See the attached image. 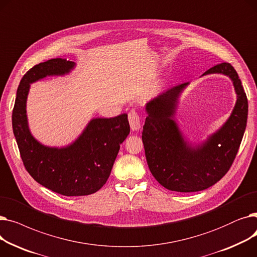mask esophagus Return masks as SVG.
Instances as JSON below:
<instances>
[{
  "mask_svg": "<svg viewBox=\"0 0 257 257\" xmlns=\"http://www.w3.org/2000/svg\"><path fill=\"white\" fill-rule=\"evenodd\" d=\"M128 119H129V124L132 130L138 131L141 129L142 127V123H141V117L140 114L138 113V111H136L134 109L130 110L128 113Z\"/></svg>",
  "mask_w": 257,
  "mask_h": 257,
  "instance_id": "1",
  "label": "esophagus"
}]
</instances>
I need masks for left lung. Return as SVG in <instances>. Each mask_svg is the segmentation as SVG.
I'll list each match as a JSON object with an SVG mask.
<instances>
[{"mask_svg": "<svg viewBox=\"0 0 257 257\" xmlns=\"http://www.w3.org/2000/svg\"><path fill=\"white\" fill-rule=\"evenodd\" d=\"M224 74L232 80L237 94L234 109L225 125L203 146L188 145L172 118L182 83L159 93L146 105L148 116L143 143L148 166L155 179L170 191L192 193L206 190L229 171L247 125L248 100L234 67L228 62L212 66L203 75Z\"/></svg>", "mask_w": 257, "mask_h": 257, "instance_id": "obj_1", "label": "left lung"}]
</instances>
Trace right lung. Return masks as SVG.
Instances as JSON below:
<instances>
[{
	"instance_id": "right-lung-1",
	"label": "right lung",
	"mask_w": 257,
	"mask_h": 257,
	"mask_svg": "<svg viewBox=\"0 0 257 257\" xmlns=\"http://www.w3.org/2000/svg\"><path fill=\"white\" fill-rule=\"evenodd\" d=\"M75 63L50 59L34 65L21 80L12 110V128L23 164L39 184L63 196H87L106 183L123 143L130 132L126 113L111 118H93L80 138L66 148L39 144L28 128L26 101L30 83L49 75L69 73Z\"/></svg>"
}]
</instances>
